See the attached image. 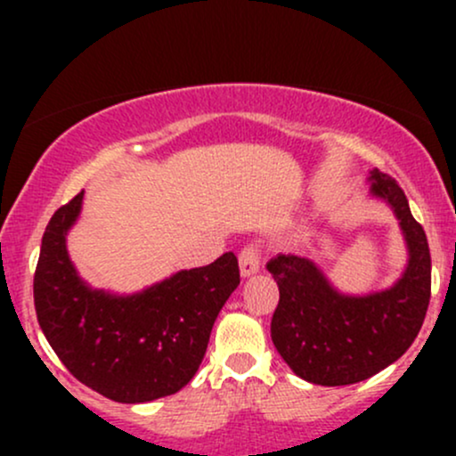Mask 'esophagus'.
Masks as SVG:
<instances>
[{
    "label": "esophagus",
    "instance_id": "1",
    "mask_svg": "<svg viewBox=\"0 0 456 456\" xmlns=\"http://www.w3.org/2000/svg\"><path fill=\"white\" fill-rule=\"evenodd\" d=\"M259 265H261V253L257 246L255 244L244 246V248L240 250V272H242V276H253L255 272H259Z\"/></svg>",
    "mask_w": 456,
    "mask_h": 456
}]
</instances>
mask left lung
<instances>
[{
    "instance_id": "left-lung-1",
    "label": "left lung",
    "mask_w": 456,
    "mask_h": 456,
    "mask_svg": "<svg viewBox=\"0 0 456 456\" xmlns=\"http://www.w3.org/2000/svg\"><path fill=\"white\" fill-rule=\"evenodd\" d=\"M370 195L399 218L410 261L390 289L343 296L311 259L279 255L268 264L279 285L272 341L297 378L317 386H349L373 378L410 349L431 300V253L405 192L381 171H370Z\"/></svg>"
}]
</instances>
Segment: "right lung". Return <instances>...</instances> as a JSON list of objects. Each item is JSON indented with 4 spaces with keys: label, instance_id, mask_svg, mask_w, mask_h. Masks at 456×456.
Masks as SVG:
<instances>
[{
    "label": "right lung",
    "instance_id": "right-lung-1",
    "mask_svg": "<svg viewBox=\"0 0 456 456\" xmlns=\"http://www.w3.org/2000/svg\"><path fill=\"white\" fill-rule=\"evenodd\" d=\"M83 191L51 216L34 274V305L57 358L75 378L118 403L175 395L197 373L218 313L240 285L233 253L182 270L141 294L113 296L78 279L66 233Z\"/></svg>",
    "mask_w": 456,
    "mask_h": 456
}]
</instances>
